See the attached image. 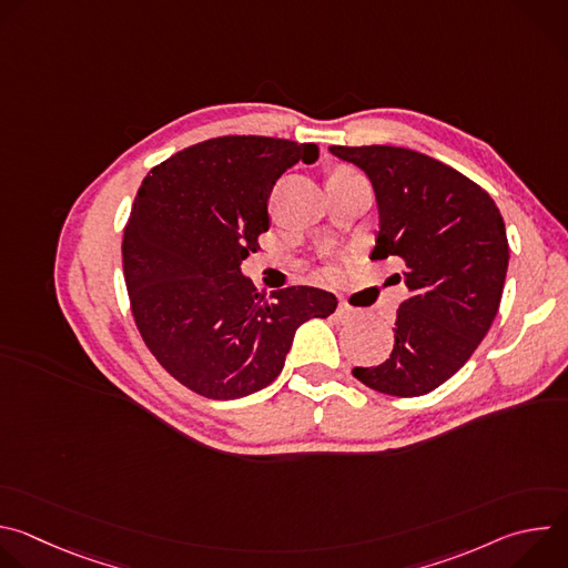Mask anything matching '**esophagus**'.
I'll return each instance as SVG.
<instances>
[{"label": "esophagus", "mask_w": 568, "mask_h": 568, "mask_svg": "<svg viewBox=\"0 0 568 568\" xmlns=\"http://www.w3.org/2000/svg\"><path fill=\"white\" fill-rule=\"evenodd\" d=\"M357 310L355 307H351V305H346V303H339V307H337V318L342 321V323H348V321H353V318H357Z\"/></svg>", "instance_id": "obj_1"}]
</instances>
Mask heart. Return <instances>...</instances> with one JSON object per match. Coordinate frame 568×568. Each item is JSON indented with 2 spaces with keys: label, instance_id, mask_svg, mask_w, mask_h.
I'll list each match as a JSON object with an SVG mask.
<instances>
[{
  "label": "heart",
  "instance_id": "heart-1",
  "mask_svg": "<svg viewBox=\"0 0 568 568\" xmlns=\"http://www.w3.org/2000/svg\"><path fill=\"white\" fill-rule=\"evenodd\" d=\"M335 173H351V171H346V169H342V171H335Z\"/></svg>",
  "mask_w": 568,
  "mask_h": 568
}]
</instances>
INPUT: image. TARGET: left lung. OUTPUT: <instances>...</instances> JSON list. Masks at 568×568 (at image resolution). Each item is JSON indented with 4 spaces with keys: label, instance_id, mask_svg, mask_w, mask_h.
Wrapping results in <instances>:
<instances>
[{
    "label": "left lung",
    "instance_id": "left-lung-1",
    "mask_svg": "<svg viewBox=\"0 0 568 568\" xmlns=\"http://www.w3.org/2000/svg\"><path fill=\"white\" fill-rule=\"evenodd\" d=\"M359 166L377 197L371 258H399L407 298L390 357L353 375L386 395L418 397L447 382L499 312L508 237L495 200L443 161L395 145H331Z\"/></svg>",
    "mask_w": 568,
    "mask_h": 568
}]
</instances>
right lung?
Masks as SVG:
<instances>
[{
  "instance_id": "1",
  "label": "right lung",
  "mask_w": 568,
  "mask_h": 568,
  "mask_svg": "<svg viewBox=\"0 0 568 568\" xmlns=\"http://www.w3.org/2000/svg\"><path fill=\"white\" fill-rule=\"evenodd\" d=\"M318 148L274 136H217L143 180L123 229V274L136 328L178 382L211 399L272 384L301 323L335 312V294L296 285L270 298L240 274L270 229L267 200Z\"/></svg>"
}]
</instances>
